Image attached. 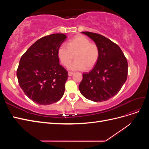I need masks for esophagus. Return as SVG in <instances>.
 <instances>
[{"mask_svg": "<svg viewBox=\"0 0 149 149\" xmlns=\"http://www.w3.org/2000/svg\"><path fill=\"white\" fill-rule=\"evenodd\" d=\"M73 74H74V73H73V72H70V71L68 72V76H71Z\"/></svg>", "mask_w": 149, "mask_h": 149, "instance_id": "34e87169", "label": "esophagus"}]
</instances>
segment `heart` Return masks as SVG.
Instances as JSON below:
<instances>
[{
    "label": "heart",
    "mask_w": 149,
    "mask_h": 149,
    "mask_svg": "<svg viewBox=\"0 0 149 149\" xmlns=\"http://www.w3.org/2000/svg\"><path fill=\"white\" fill-rule=\"evenodd\" d=\"M75 54V61L68 66L71 70H89L95 66L100 56L97 45L91 43L83 35H79L71 39L65 44H62L58 49L57 55L63 66L68 65Z\"/></svg>",
    "instance_id": "1"
}]
</instances>
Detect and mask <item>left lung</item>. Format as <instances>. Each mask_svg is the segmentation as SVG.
I'll list each match as a JSON object with an SVG mask.
<instances>
[{"instance_id":"obj_1","label":"left lung","mask_w":149,"mask_h":149,"mask_svg":"<svg viewBox=\"0 0 149 149\" xmlns=\"http://www.w3.org/2000/svg\"><path fill=\"white\" fill-rule=\"evenodd\" d=\"M94 42L100 56L93 69L83 74L79 86L82 95L89 100L102 102L118 94L127 78L128 64L118 45L104 36L82 31Z\"/></svg>"}]
</instances>
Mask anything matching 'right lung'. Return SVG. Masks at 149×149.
<instances>
[{
	"label": "right lung",
	"mask_w": 149,
	"mask_h": 149,
	"mask_svg": "<svg viewBox=\"0 0 149 149\" xmlns=\"http://www.w3.org/2000/svg\"><path fill=\"white\" fill-rule=\"evenodd\" d=\"M66 38L63 33L38 40L22 56L17 71L25 95L40 105L60 101L65 93L68 71L60 65L58 49Z\"/></svg>",
	"instance_id": "add662e5"
}]
</instances>
